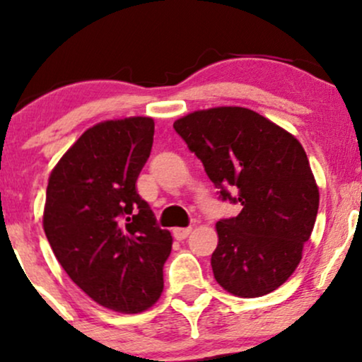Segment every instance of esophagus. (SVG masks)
I'll return each mask as SVG.
<instances>
[{"mask_svg": "<svg viewBox=\"0 0 362 362\" xmlns=\"http://www.w3.org/2000/svg\"><path fill=\"white\" fill-rule=\"evenodd\" d=\"M190 233H192V228H175V230H173V236H175L177 240H185Z\"/></svg>", "mask_w": 362, "mask_h": 362, "instance_id": "1", "label": "esophagus"}]
</instances>
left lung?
I'll return each instance as SVG.
<instances>
[{
    "mask_svg": "<svg viewBox=\"0 0 362 362\" xmlns=\"http://www.w3.org/2000/svg\"><path fill=\"white\" fill-rule=\"evenodd\" d=\"M173 129L202 161L219 199L242 204L238 216L216 224V281L240 298L277 289L300 264L318 213V187L300 141L243 107L192 112Z\"/></svg>",
    "mask_w": 362,
    "mask_h": 362,
    "instance_id": "8db88e82",
    "label": "left lung"
}]
</instances>
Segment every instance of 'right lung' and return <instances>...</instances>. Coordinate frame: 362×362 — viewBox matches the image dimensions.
I'll list each match as a JSON object with an SVG mask.
<instances>
[{"label": "right lung", "mask_w": 362, "mask_h": 362, "mask_svg": "<svg viewBox=\"0 0 362 362\" xmlns=\"http://www.w3.org/2000/svg\"><path fill=\"white\" fill-rule=\"evenodd\" d=\"M151 117L105 120L49 177L44 231L66 274L98 305L139 313L163 291L172 235L136 189L153 146Z\"/></svg>", "instance_id": "obj_1"}]
</instances>
